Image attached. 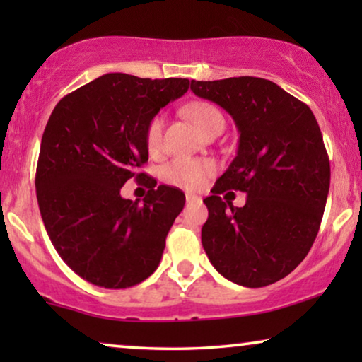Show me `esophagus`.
Returning <instances> with one entry per match:
<instances>
[{
	"label": "esophagus",
	"instance_id": "obj_1",
	"mask_svg": "<svg viewBox=\"0 0 362 362\" xmlns=\"http://www.w3.org/2000/svg\"><path fill=\"white\" fill-rule=\"evenodd\" d=\"M186 201H187V204H192V202H199L201 197L194 196V194H186Z\"/></svg>",
	"mask_w": 362,
	"mask_h": 362
}]
</instances>
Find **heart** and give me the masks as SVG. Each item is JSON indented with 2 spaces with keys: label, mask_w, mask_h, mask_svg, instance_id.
Listing matches in <instances>:
<instances>
[{
  "label": "heart",
  "mask_w": 362,
  "mask_h": 362,
  "mask_svg": "<svg viewBox=\"0 0 362 362\" xmlns=\"http://www.w3.org/2000/svg\"><path fill=\"white\" fill-rule=\"evenodd\" d=\"M186 113L197 128L207 135L217 127L224 128V115L219 108L209 102H196L186 108ZM163 130H165V118L161 115L153 117L146 127L145 141L148 151L158 155L163 150ZM216 171L214 163L209 160H192V158H177L163 170V180L168 185L181 187V189L194 191L202 186L207 177Z\"/></svg>",
  "instance_id": "obj_1"
}]
</instances>
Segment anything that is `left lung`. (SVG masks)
<instances>
[{
    "instance_id": "8db88e82",
    "label": "left lung",
    "mask_w": 362,
    "mask_h": 362,
    "mask_svg": "<svg viewBox=\"0 0 362 362\" xmlns=\"http://www.w3.org/2000/svg\"><path fill=\"white\" fill-rule=\"evenodd\" d=\"M191 90L224 108L240 133L234 161L204 199L202 247L227 280L275 284L300 265L320 230L331 171L318 122L267 78L191 81ZM226 190L245 192L246 206L222 200Z\"/></svg>"
}]
</instances>
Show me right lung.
Here are the masks:
<instances>
[{"instance_id":"1","label":"right lung","mask_w":362,"mask_h":362,"mask_svg":"<svg viewBox=\"0 0 362 362\" xmlns=\"http://www.w3.org/2000/svg\"><path fill=\"white\" fill-rule=\"evenodd\" d=\"M187 88V78L105 74L67 93L49 117L37 204L57 254L83 280L128 288L160 265L186 197L136 170L148 161V123ZM132 177L151 187L143 205L119 194Z\"/></svg>"}]
</instances>
